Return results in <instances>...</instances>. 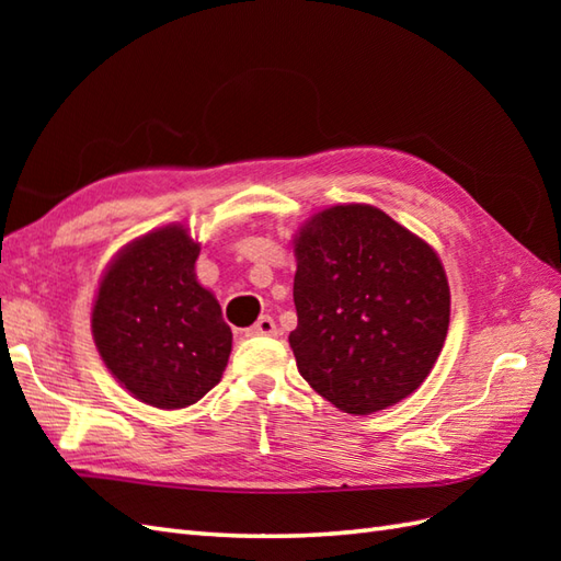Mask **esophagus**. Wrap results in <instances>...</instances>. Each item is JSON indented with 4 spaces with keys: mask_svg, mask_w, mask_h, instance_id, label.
<instances>
[{
    "mask_svg": "<svg viewBox=\"0 0 561 561\" xmlns=\"http://www.w3.org/2000/svg\"><path fill=\"white\" fill-rule=\"evenodd\" d=\"M277 325H274V320L270 318V316H260L257 318V323L253 325V328H248L245 330V335L248 337H260V335H267V337H272V335H277Z\"/></svg>",
    "mask_w": 561,
    "mask_h": 561,
    "instance_id": "obj_1",
    "label": "esophagus"
}]
</instances>
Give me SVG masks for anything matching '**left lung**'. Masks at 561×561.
<instances>
[{
	"mask_svg": "<svg viewBox=\"0 0 561 561\" xmlns=\"http://www.w3.org/2000/svg\"><path fill=\"white\" fill-rule=\"evenodd\" d=\"M289 344L318 396L371 414L424 383L444 347L450 289L434 248L371 205L318 211L294 241Z\"/></svg>",
	"mask_w": 561,
	"mask_h": 561,
	"instance_id": "obj_1",
	"label": "left lung"
}]
</instances>
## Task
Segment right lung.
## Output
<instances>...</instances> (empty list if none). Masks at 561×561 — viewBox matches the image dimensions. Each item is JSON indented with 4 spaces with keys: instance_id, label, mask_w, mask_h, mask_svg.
<instances>
[{
    "instance_id": "1",
    "label": "right lung",
    "mask_w": 561,
    "mask_h": 561,
    "mask_svg": "<svg viewBox=\"0 0 561 561\" xmlns=\"http://www.w3.org/2000/svg\"><path fill=\"white\" fill-rule=\"evenodd\" d=\"M199 243L181 224L125 245L105 270L91 330L105 366L141 402L195 404L219 383L231 354L221 306L195 277Z\"/></svg>"
}]
</instances>
